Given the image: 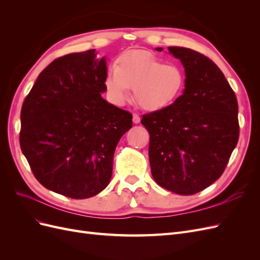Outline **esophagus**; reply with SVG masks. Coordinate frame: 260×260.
Masks as SVG:
<instances>
[{
	"instance_id": "34e87169",
	"label": "esophagus",
	"mask_w": 260,
	"mask_h": 260,
	"mask_svg": "<svg viewBox=\"0 0 260 260\" xmlns=\"http://www.w3.org/2000/svg\"><path fill=\"white\" fill-rule=\"evenodd\" d=\"M132 120H133V122H135V123H139L140 122V116L135 113V114H133V116H132Z\"/></svg>"
}]
</instances>
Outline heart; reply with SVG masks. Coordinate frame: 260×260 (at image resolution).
Instances as JSON below:
<instances>
[{"label":"heart","mask_w":260,"mask_h":260,"mask_svg":"<svg viewBox=\"0 0 260 260\" xmlns=\"http://www.w3.org/2000/svg\"><path fill=\"white\" fill-rule=\"evenodd\" d=\"M184 83L183 68L177 62H165L151 52L139 50L122 54L105 79L115 103L123 104L133 88L136 102L146 111H159L174 103Z\"/></svg>","instance_id":"heart-1"}]
</instances>
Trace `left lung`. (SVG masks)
Listing matches in <instances>:
<instances>
[{
  "mask_svg": "<svg viewBox=\"0 0 260 260\" xmlns=\"http://www.w3.org/2000/svg\"><path fill=\"white\" fill-rule=\"evenodd\" d=\"M168 50L184 67L185 89L174 104L143 115L141 123L149 133L148 156L156 183L192 195L220 178L238 144V100L210 58L186 48Z\"/></svg>",
  "mask_w": 260,
  "mask_h": 260,
  "instance_id": "1",
  "label": "left lung"
}]
</instances>
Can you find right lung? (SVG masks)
Segmentation results:
<instances>
[{
	"instance_id": "right-lung-1",
	"label": "right lung",
	"mask_w": 260,
	"mask_h": 260,
	"mask_svg": "<svg viewBox=\"0 0 260 260\" xmlns=\"http://www.w3.org/2000/svg\"><path fill=\"white\" fill-rule=\"evenodd\" d=\"M106 76L95 50L64 55L39 75L21 107L19 143L36 179L70 199L108 185L116 146L132 127L131 113L102 98Z\"/></svg>"
}]
</instances>
